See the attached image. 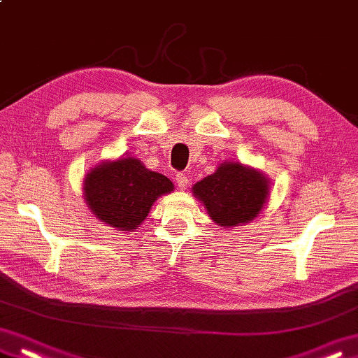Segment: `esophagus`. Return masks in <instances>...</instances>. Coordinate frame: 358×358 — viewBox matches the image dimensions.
<instances>
[{
    "mask_svg": "<svg viewBox=\"0 0 358 358\" xmlns=\"http://www.w3.org/2000/svg\"><path fill=\"white\" fill-rule=\"evenodd\" d=\"M175 181H177V186L181 191H185V189L189 186V180L185 173H177L175 175Z\"/></svg>",
    "mask_w": 358,
    "mask_h": 358,
    "instance_id": "1",
    "label": "esophagus"
}]
</instances>
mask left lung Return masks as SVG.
<instances>
[{"mask_svg": "<svg viewBox=\"0 0 358 358\" xmlns=\"http://www.w3.org/2000/svg\"><path fill=\"white\" fill-rule=\"evenodd\" d=\"M271 180L240 162H223L214 173L196 181L192 194L203 203L212 222L229 227L250 223L269 199Z\"/></svg>", "mask_w": 358, "mask_h": 358, "instance_id": "8db88e82", "label": "left lung"}]
</instances>
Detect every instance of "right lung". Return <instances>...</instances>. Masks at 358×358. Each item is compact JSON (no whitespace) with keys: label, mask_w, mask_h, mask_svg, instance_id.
I'll return each instance as SVG.
<instances>
[{"label":"right lung","mask_w":358,"mask_h":358,"mask_svg":"<svg viewBox=\"0 0 358 358\" xmlns=\"http://www.w3.org/2000/svg\"><path fill=\"white\" fill-rule=\"evenodd\" d=\"M172 191L169 178L149 171L135 157L104 159L83 178V196L89 210L101 223L124 232L138 229L154 203Z\"/></svg>","instance_id":"obj_1"}]
</instances>
